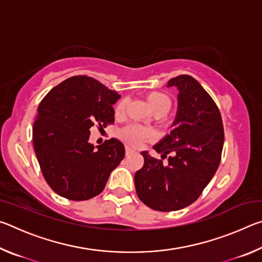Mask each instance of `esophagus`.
Masks as SVG:
<instances>
[{
  "label": "esophagus",
  "instance_id": "1",
  "mask_svg": "<svg viewBox=\"0 0 262 262\" xmlns=\"http://www.w3.org/2000/svg\"><path fill=\"white\" fill-rule=\"evenodd\" d=\"M133 152V150L130 148H126V156H128V155H130Z\"/></svg>",
  "mask_w": 262,
  "mask_h": 262
}]
</instances>
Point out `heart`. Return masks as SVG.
<instances>
[{
  "mask_svg": "<svg viewBox=\"0 0 262 262\" xmlns=\"http://www.w3.org/2000/svg\"><path fill=\"white\" fill-rule=\"evenodd\" d=\"M147 100L151 108L158 115H163L168 112L171 107V99L167 95L163 92H150L147 95ZM127 106V99H121L115 106V114L120 115L123 113ZM120 137L130 145H139L143 141L151 140L155 137V133L152 129L147 127H142L137 125H128L123 127L120 130Z\"/></svg>",
  "mask_w": 262,
  "mask_h": 262,
  "instance_id": "heart-1",
  "label": "heart"
}]
</instances>
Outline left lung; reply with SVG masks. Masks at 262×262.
<instances>
[{
  "instance_id": "obj_1",
  "label": "left lung",
  "mask_w": 262,
  "mask_h": 262,
  "mask_svg": "<svg viewBox=\"0 0 262 262\" xmlns=\"http://www.w3.org/2000/svg\"><path fill=\"white\" fill-rule=\"evenodd\" d=\"M167 86L179 90L173 129L154 147L162 159L141 152L144 164L134 178L140 200L158 211L179 210L198 200L219 168L224 142L220 110L196 79L179 75Z\"/></svg>"
}]
</instances>
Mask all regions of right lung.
Listing matches in <instances>:
<instances>
[{
	"label": "right lung",
	"instance_id": "1",
	"mask_svg": "<svg viewBox=\"0 0 262 262\" xmlns=\"http://www.w3.org/2000/svg\"><path fill=\"white\" fill-rule=\"evenodd\" d=\"M120 96L97 79L79 75L53 88L38 106L33 148L43 178L60 196L85 201L103 192L108 177L125 157L117 139L95 149L90 128L114 122Z\"/></svg>",
	"mask_w": 262,
	"mask_h": 262
}]
</instances>
